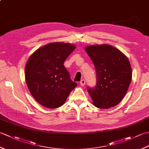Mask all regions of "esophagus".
I'll return each instance as SVG.
<instances>
[{"label":"esophagus","instance_id":"esophagus-1","mask_svg":"<svg viewBox=\"0 0 149 149\" xmlns=\"http://www.w3.org/2000/svg\"><path fill=\"white\" fill-rule=\"evenodd\" d=\"M85 83H86V81H85L84 79H82L80 82V84L82 86H84L85 85Z\"/></svg>","mask_w":149,"mask_h":149}]
</instances>
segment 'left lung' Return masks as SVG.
Wrapping results in <instances>:
<instances>
[{
  "label": "left lung",
  "instance_id": "obj_1",
  "mask_svg": "<svg viewBox=\"0 0 149 149\" xmlns=\"http://www.w3.org/2000/svg\"><path fill=\"white\" fill-rule=\"evenodd\" d=\"M85 50L97 73L95 87L87 88L93 105L101 109L116 106L124 97L131 81L132 70L128 58L107 44L87 46Z\"/></svg>",
  "mask_w": 149,
  "mask_h": 149
}]
</instances>
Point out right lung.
<instances>
[{
  "instance_id": "obj_1",
  "label": "right lung",
  "mask_w": 149,
  "mask_h": 149,
  "mask_svg": "<svg viewBox=\"0 0 149 149\" xmlns=\"http://www.w3.org/2000/svg\"><path fill=\"white\" fill-rule=\"evenodd\" d=\"M75 46L54 42L36 50L26 63L25 77L30 92L38 102L54 109L61 106L77 86L64 63Z\"/></svg>"
}]
</instances>
